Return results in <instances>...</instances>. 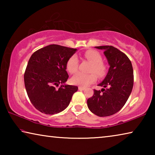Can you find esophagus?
<instances>
[{"mask_svg":"<svg viewBox=\"0 0 155 155\" xmlns=\"http://www.w3.org/2000/svg\"><path fill=\"white\" fill-rule=\"evenodd\" d=\"M85 87H81V86L78 87V90H79L80 91H83L85 90Z\"/></svg>","mask_w":155,"mask_h":155,"instance_id":"esophagus-1","label":"esophagus"}]
</instances>
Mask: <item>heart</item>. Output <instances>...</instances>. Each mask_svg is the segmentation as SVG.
Returning <instances> with one entry per match:
<instances>
[{
  "instance_id": "1",
  "label": "heart",
  "mask_w": 155,
  "mask_h": 155,
  "mask_svg": "<svg viewBox=\"0 0 155 155\" xmlns=\"http://www.w3.org/2000/svg\"><path fill=\"white\" fill-rule=\"evenodd\" d=\"M84 57L90 61L91 66L90 74H83L78 72L72 78V82L75 85L85 87L95 82L97 79V74L98 78H103L107 74V66L102 61V56L98 51L94 50H88L84 52ZM67 70L70 74H74L78 70V58L76 55H72L68 59L66 63Z\"/></svg>"
}]
</instances>
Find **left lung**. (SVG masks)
<instances>
[{"mask_svg":"<svg viewBox=\"0 0 155 155\" xmlns=\"http://www.w3.org/2000/svg\"><path fill=\"white\" fill-rule=\"evenodd\" d=\"M104 50L110 68L103 81L98 86L101 90L94 91V95L87 99L90 111L100 117L109 116L121 109L132 91L133 69L126 54L112 46H96Z\"/></svg>","mask_w":155,"mask_h":155,"instance_id":"left-lung-1","label":"left lung"}]
</instances>
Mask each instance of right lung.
<instances>
[{"label":"right lung","mask_w":155,"mask_h":155,"mask_svg":"<svg viewBox=\"0 0 155 155\" xmlns=\"http://www.w3.org/2000/svg\"><path fill=\"white\" fill-rule=\"evenodd\" d=\"M76 51L51 44L36 51L30 57L24 74L25 85L31 103L38 111L52 115L69 105L78 87L63 84L69 77L66 63Z\"/></svg>","instance_id":"obj_1"}]
</instances>
